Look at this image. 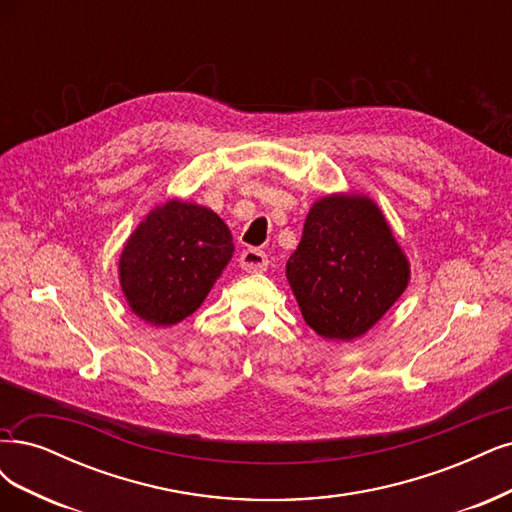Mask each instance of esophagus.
I'll return each instance as SVG.
<instances>
[{
    "mask_svg": "<svg viewBox=\"0 0 512 512\" xmlns=\"http://www.w3.org/2000/svg\"><path fill=\"white\" fill-rule=\"evenodd\" d=\"M239 264H241V269L245 273H264V271H267V267H269V258H267V254H264L262 250L250 248V250H245L241 254Z\"/></svg>",
    "mask_w": 512,
    "mask_h": 512,
    "instance_id": "esophagus-1",
    "label": "esophagus"
}]
</instances>
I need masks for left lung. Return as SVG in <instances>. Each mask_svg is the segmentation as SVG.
I'll return each mask as SVG.
<instances>
[{
    "label": "left lung",
    "mask_w": 512,
    "mask_h": 512,
    "mask_svg": "<svg viewBox=\"0 0 512 512\" xmlns=\"http://www.w3.org/2000/svg\"><path fill=\"white\" fill-rule=\"evenodd\" d=\"M286 277L320 337L354 341L407 290L411 269L373 199L328 195L309 209Z\"/></svg>",
    "instance_id": "1"
}]
</instances>
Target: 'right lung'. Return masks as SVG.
<instances>
[{"label": "right lung", "instance_id": "1", "mask_svg": "<svg viewBox=\"0 0 512 512\" xmlns=\"http://www.w3.org/2000/svg\"><path fill=\"white\" fill-rule=\"evenodd\" d=\"M233 252V235L218 214L171 199L127 239L118 260L120 288L139 320L173 326L201 307Z\"/></svg>", "mask_w": 512, "mask_h": 512}]
</instances>
